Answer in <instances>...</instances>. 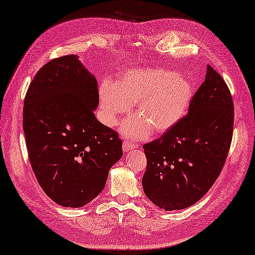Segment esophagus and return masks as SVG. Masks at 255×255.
<instances>
[{
  "label": "esophagus",
  "mask_w": 255,
  "mask_h": 255,
  "mask_svg": "<svg viewBox=\"0 0 255 255\" xmlns=\"http://www.w3.org/2000/svg\"><path fill=\"white\" fill-rule=\"evenodd\" d=\"M136 146L135 144H132V142H128V141H124L123 142V151L124 152H128L129 150H133V149H135Z\"/></svg>",
  "instance_id": "1"
}]
</instances>
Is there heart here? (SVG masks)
<instances>
[{"mask_svg":"<svg viewBox=\"0 0 255 255\" xmlns=\"http://www.w3.org/2000/svg\"><path fill=\"white\" fill-rule=\"evenodd\" d=\"M192 98L189 81L174 72L152 68L127 71L114 84L99 86V102L104 122L109 127L127 114L134 104L136 117L122 124V133L133 139L169 131L187 113Z\"/></svg>","mask_w":255,"mask_h":255,"instance_id":"b5f03b06","label":"heart"}]
</instances>
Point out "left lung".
<instances>
[{"instance_id": "8db88e82", "label": "left lung", "mask_w": 255, "mask_h": 255, "mask_svg": "<svg viewBox=\"0 0 255 255\" xmlns=\"http://www.w3.org/2000/svg\"><path fill=\"white\" fill-rule=\"evenodd\" d=\"M234 104L227 85L207 66L188 114L160 138L142 146V189L165 211L188 208L207 194L224 166L233 138Z\"/></svg>"}]
</instances>
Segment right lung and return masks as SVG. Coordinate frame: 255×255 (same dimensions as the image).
<instances>
[{
  "instance_id": "obj_1",
  "label": "right lung",
  "mask_w": 255,
  "mask_h": 255,
  "mask_svg": "<svg viewBox=\"0 0 255 255\" xmlns=\"http://www.w3.org/2000/svg\"><path fill=\"white\" fill-rule=\"evenodd\" d=\"M98 102L97 81L77 55L48 61L24 97L30 163L42 189L59 206L81 208L95 199L123 156L119 135L95 118Z\"/></svg>"
}]
</instances>
